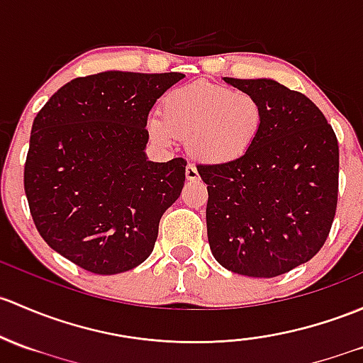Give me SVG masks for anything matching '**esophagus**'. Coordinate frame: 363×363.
Here are the masks:
<instances>
[{
    "instance_id": "esophagus-1",
    "label": "esophagus",
    "mask_w": 363,
    "mask_h": 363,
    "mask_svg": "<svg viewBox=\"0 0 363 363\" xmlns=\"http://www.w3.org/2000/svg\"><path fill=\"white\" fill-rule=\"evenodd\" d=\"M186 177H188L189 181H194V179H198V170H196V167L193 165V163H189V165L186 167Z\"/></svg>"
}]
</instances>
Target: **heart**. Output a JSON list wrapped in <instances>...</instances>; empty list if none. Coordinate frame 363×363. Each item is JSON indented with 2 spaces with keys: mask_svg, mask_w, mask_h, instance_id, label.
<instances>
[{
  "mask_svg": "<svg viewBox=\"0 0 363 363\" xmlns=\"http://www.w3.org/2000/svg\"><path fill=\"white\" fill-rule=\"evenodd\" d=\"M262 125V108L249 91L211 83L179 86L163 99V113L147 120L151 135L172 146L188 137V150L205 163L238 158L254 144Z\"/></svg>",
  "mask_w": 363,
  "mask_h": 363,
  "instance_id": "1",
  "label": "heart"
}]
</instances>
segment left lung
I'll use <instances>...</instances> for the list:
<instances>
[{
	"instance_id": "1",
	"label": "left lung",
	"mask_w": 363,
	"mask_h": 363,
	"mask_svg": "<svg viewBox=\"0 0 363 363\" xmlns=\"http://www.w3.org/2000/svg\"><path fill=\"white\" fill-rule=\"evenodd\" d=\"M224 82L257 99L262 125L242 156L196 165L208 191V243L230 272L273 278L310 261L329 236L337 208V137L301 91L273 79Z\"/></svg>"
}]
</instances>
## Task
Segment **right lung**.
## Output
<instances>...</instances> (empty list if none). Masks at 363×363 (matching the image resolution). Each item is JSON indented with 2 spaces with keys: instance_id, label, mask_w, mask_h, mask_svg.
Listing matches in <instances>:
<instances>
[{
  "instance_id": "right-lung-1",
  "label": "right lung",
  "mask_w": 363,
  "mask_h": 363,
  "mask_svg": "<svg viewBox=\"0 0 363 363\" xmlns=\"http://www.w3.org/2000/svg\"><path fill=\"white\" fill-rule=\"evenodd\" d=\"M182 72L106 71L60 86L33 123L24 189L41 238L79 268L116 274L146 261L186 160L147 162V116Z\"/></svg>"
}]
</instances>
